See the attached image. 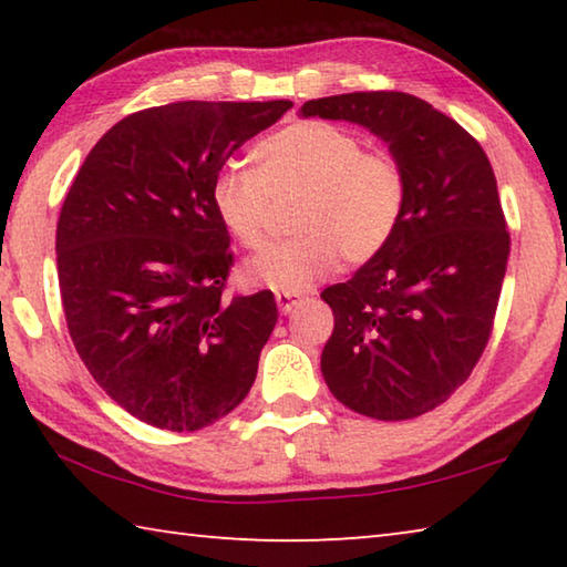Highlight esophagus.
Returning <instances> with one entry per match:
<instances>
[{
	"mask_svg": "<svg viewBox=\"0 0 567 567\" xmlns=\"http://www.w3.org/2000/svg\"><path fill=\"white\" fill-rule=\"evenodd\" d=\"M275 302L280 307L282 315H290L297 305H302V295L297 292H277L275 295Z\"/></svg>",
	"mask_w": 567,
	"mask_h": 567,
	"instance_id": "34e87169",
	"label": "esophagus"
}]
</instances>
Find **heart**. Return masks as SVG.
I'll return each mask as SVG.
<instances>
[{
  "mask_svg": "<svg viewBox=\"0 0 567 567\" xmlns=\"http://www.w3.org/2000/svg\"><path fill=\"white\" fill-rule=\"evenodd\" d=\"M255 172L227 167L213 185V207L243 247H260L272 203L297 197L292 237L262 249L243 280L302 292L344 260L364 265L390 245L408 205V172L388 150H364L338 124L305 120L252 147Z\"/></svg>",
  "mask_w": 567,
  "mask_h": 567,
  "instance_id": "heart-1",
  "label": "heart"
}]
</instances>
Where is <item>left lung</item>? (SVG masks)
Instances as JSON below:
<instances>
[{
  "label": "left lung",
  "instance_id": "1",
  "mask_svg": "<svg viewBox=\"0 0 567 567\" xmlns=\"http://www.w3.org/2000/svg\"><path fill=\"white\" fill-rule=\"evenodd\" d=\"M300 112L362 124L408 172L395 237L320 295L334 315L324 382L360 415H425L470 378L493 332L511 233L491 159L455 120L405 92L334 94Z\"/></svg>",
  "mask_w": 567,
  "mask_h": 567
}]
</instances>
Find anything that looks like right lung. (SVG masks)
Returning a JSON list of instances; mask_svg holds the SVG:
<instances>
[{
    "instance_id": "obj_1",
    "label": "right lung",
    "mask_w": 567,
    "mask_h": 567,
    "mask_svg": "<svg viewBox=\"0 0 567 567\" xmlns=\"http://www.w3.org/2000/svg\"><path fill=\"white\" fill-rule=\"evenodd\" d=\"M292 107L175 102L134 112L92 147L56 223L66 330L94 382L172 433L247 398L277 322L270 290L225 297L229 235L213 207L225 162Z\"/></svg>"
}]
</instances>
